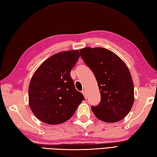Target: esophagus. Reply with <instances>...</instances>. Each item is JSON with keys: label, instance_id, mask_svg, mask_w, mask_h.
<instances>
[{"label": "esophagus", "instance_id": "obj_1", "mask_svg": "<svg viewBox=\"0 0 157 157\" xmlns=\"http://www.w3.org/2000/svg\"><path fill=\"white\" fill-rule=\"evenodd\" d=\"M82 92V94H83V95L84 96V98H87V96H86V91H85V90H83Z\"/></svg>", "mask_w": 157, "mask_h": 157}]
</instances>
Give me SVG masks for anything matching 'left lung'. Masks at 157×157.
<instances>
[{"label":"left lung","mask_w":157,"mask_h":157,"mask_svg":"<svg viewBox=\"0 0 157 157\" xmlns=\"http://www.w3.org/2000/svg\"><path fill=\"white\" fill-rule=\"evenodd\" d=\"M86 64L94 72L101 101L92 110L105 122H116L125 118L134 100V84L126 63L114 52L102 47L80 49Z\"/></svg>","instance_id":"left-lung-1"}]
</instances>
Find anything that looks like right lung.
<instances>
[{
    "label": "right lung",
    "mask_w": 157,
    "mask_h": 157,
    "mask_svg": "<svg viewBox=\"0 0 157 157\" xmlns=\"http://www.w3.org/2000/svg\"><path fill=\"white\" fill-rule=\"evenodd\" d=\"M79 57L78 50L57 53L43 61L32 76L29 104L41 121L51 125L67 121L84 100L70 75Z\"/></svg>",
    "instance_id": "1"
}]
</instances>
